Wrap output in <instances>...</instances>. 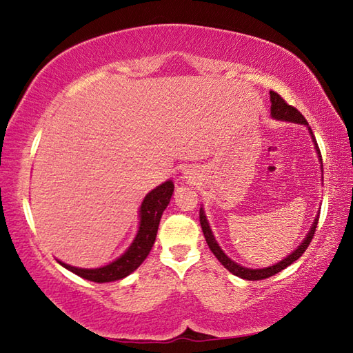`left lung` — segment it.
Listing matches in <instances>:
<instances>
[{
    "label": "left lung",
    "mask_w": 353,
    "mask_h": 353,
    "mask_svg": "<svg viewBox=\"0 0 353 353\" xmlns=\"http://www.w3.org/2000/svg\"><path fill=\"white\" fill-rule=\"evenodd\" d=\"M270 101H272V108H270V110H272V117L274 119H281V121H290V123H296V124H303V125L308 127L314 145H316V152L319 154V159L321 162L320 148L317 145V141H316V138H314L311 127L308 125V121H306L305 117L296 108H292V106H290V104H287V101H285L282 97L277 94V92H274V91H270ZM321 167H323V165H321ZM317 223H319V215L316 216V220H314L312 226H311L308 234H306L303 241L299 244V247H297L294 252L290 253L288 256L283 258L281 262H277V264L265 267V268H247V267L239 265V264H236V262L232 261L228 256V254L220 249V245L216 244V241H215L211 228H209V223H208V219H206V215H205L203 208H200V224H201V230H203V235L206 238V243L209 245V249H211V252L215 254V258L219 259L221 264L224 265V268L229 270L232 274H235L238 277H241V279H247V281L267 279V277L274 276L276 273L282 272L283 268H287L288 265L292 264V262L301 258L302 254L305 253V250L308 249L310 243L312 241V236H314V234H316Z\"/></svg>",
    "instance_id": "8db88e82"
}]
</instances>
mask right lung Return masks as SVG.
<instances>
[{
	"instance_id": "right-lung-1",
	"label": "right lung",
	"mask_w": 353,
	"mask_h": 353,
	"mask_svg": "<svg viewBox=\"0 0 353 353\" xmlns=\"http://www.w3.org/2000/svg\"><path fill=\"white\" fill-rule=\"evenodd\" d=\"M172 191H174V183L171 181H167L147 194L144 200H142L139 209L138 234L134 236L129 249L114 262H110V264L100 268H79L65 264L62 261L57 262L66 270H70L74 274L97 283L114 282L129 276L142 264V262H144V259L148 256L150 250H152L162 212L170 203Z\"/></svg>"
}]
</instances>
